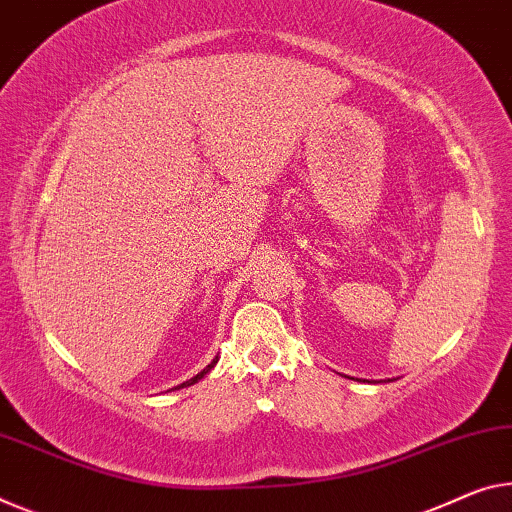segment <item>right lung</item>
<instances>
[{"mask_svg":"<svg viewBox=\"0 0 512 512\" xmlns=\"http://www.w3.org/2000/svg\"><path fill=\"white\" fill-rule=\"evenodd\" d=\"M217 361H219V357H215V359H212L210 361V364L206 366V368H203V371L201 373H196L194 377H192V380H187V382H183V384H178V387H174V389H183V387H192V384H196V382H199V380H203V377H206L210 371H212V368H215V364H217ZM171 391V389H169Z\"/></svg>","mask_w":512,"mask_h":512,"instance_id":"obj_1","label":"right lung"}]
</instances>
